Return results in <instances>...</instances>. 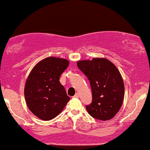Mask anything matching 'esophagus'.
Returning <instances> with one entry per match:
<instances>
[{
  "label": "esophagus",
  "mask_w": 150,
  "mask_h": 150,
  "mask_svg": "<svg viewBox=\"0 0 150 150\" xmlns=\"http://www.w3.org/2000/svg\"><path fill=\"white\" fill-rule=\"evenodd\" d=\"M79 97H80V94H79L78 93H76V94H75V96H74V97L75 98H79Z\"/></svg>",
  "instance_id": "obj_1"
}]
</instances>
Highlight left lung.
Segmentation results:
<instances>
[{
    "label": "left lung",
    "mask_w": 150,
    "mask_h": 150,
    "mask_svg": "<svg viewBox=\"0 0 150 150\" xmlns=\"http://www.w3.org/2000/svg\"><path fill=\"white\" fill-rule=\"evenodd\" d=\"M77 65L87 77L92 89V101L86 106L87 112L96 119H111L120 110L124 98V83L120 72L104 58L79 61Z\"/></svg>",
    "instance_id": "8db88e82"
}]
</instances>
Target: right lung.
<instances>
[{
    "label": "right lung",
    "instance_id": "1",
    "mask_svg": "<svg viewBox=\"0 0 150 150\" xmlns=\"http://www.w3.org/2000/svg\"><path fill=\"white\" fill-rule=\"evenodd\" d=\"M69 61L49 57L37 63L26 80L25 97L29 109L43 120L57 116L70 100L60 82V76Z\"/></svg>",
    "mask_w": 150,
    "mask_h": 150
}]
</instances>
